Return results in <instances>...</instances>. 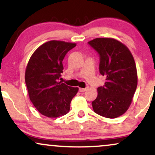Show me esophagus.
<instances>
[{
    "instance_id": "34e87169",
    "label": "esophagus",
    "mask_w": 155,
    "mask_h": 155,
    "mask_svg": "<svg viewBox=\"0 0 155 155\" xmlns=\"http://www.w3.org/2000/svg\"><path fill=\"white\" fill-rule=\"evenodd\" d=\"M88 90L87 87H86V88H79V91L81 92H85V91H86V90Z\"/></svg>"
}]
</instances>
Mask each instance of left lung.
<instances>
[{
  "instance_id": "obj_1",
  "label": "left lung",
  "mask_w": 155,
  "mask_h": 155,
  "mask_svg": "<svg viewBox=\"0 0 155 155\" xmlns=\"http://www.w3.org/2000/svg\"><path fill=\"white\" fill-rule=\"evenodd\" d=\"M100 55L99 71L106 76L92 102L94 111L106 118L124 114L132 103L138 84L136 65L129 49L112 38H97L88 42Z\"/></svg>"
}]
</instances>
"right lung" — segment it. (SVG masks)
I'll return each mask as SVG.
<instances>
[{
    "label": "right lung",
    "mask_w": 155,
    "mask_h": 155,
    "mask_svg": "<svg viewBox=\"0 0 155 155\" xmlns=\"http://www.w3.org/2000/svg\"><path fill=\"white\" fill-rule=\"evenodd\" d=\"M75 43L49 41L41 45L31 55L25 79L30 100L39 113L56 118L68 113L73 97L79 88L60 81L63 60Z\"/></svg>",
    "instance_id": "right-lung-1"
}]
</instances>
